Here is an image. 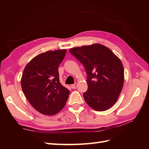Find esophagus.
<instances>
[{
	"mask_svg": "<svg viewBox=\"0 0 149 149\" xmlns=\"http://www.w3.org/2000/svg\"><path fill=\"white\" fill-rule=\"evenodd\" d=\"M77 84H72V85H71V87L72 88H77Z\"/></svg>",
	"mask_w": 149,
	"mask_h": 149,
	"instance_id": "esophagus-1",
	"label": "esophagus"
}]
</instances>
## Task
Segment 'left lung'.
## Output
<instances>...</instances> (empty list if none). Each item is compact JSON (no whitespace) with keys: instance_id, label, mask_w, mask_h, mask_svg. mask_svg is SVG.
I'll return each instance as SVG.
<instances>
[{"instance_id":"obj_1","label":"left lung","mask_w":149,"mask_h":149,"mask_svg":"<svg viewBox=\"0 0 149 149\" xmlns=\"http://www.w3.org/2000/svg\"><path fill=\"white\" fill-rule=\"evenodd\" d=\"M84 65L87 74L88 89L84 94L87 104L102 111L113 107L124 82L123 64L111 49L95 43L69 49Z\"/></svg>"}]
</instances>
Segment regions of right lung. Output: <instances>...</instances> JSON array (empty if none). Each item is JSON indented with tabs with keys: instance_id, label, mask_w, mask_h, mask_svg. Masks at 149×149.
Instances as JSON below:
<instances>
[{
	"instance_id": "add662e5",
	"label": "right lung",
	"mask_w": 149,
	"mask_h": 149,
	"mask_svg": "<svg viewBox=\"0 0 149 149\" xmlns=\"http://www.w3.org/2000/svg\"><path fill=\"white\" fill-rule=\"evenodd\" d=\"M66 52L63 49L41 53L26 65L23 72L22 91L32 107L43 115L58 113L70 93L61 84L58 71Z\"/></svg>"
}]
</instances>
